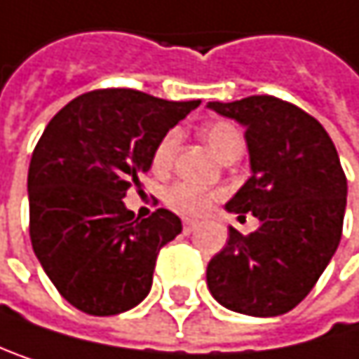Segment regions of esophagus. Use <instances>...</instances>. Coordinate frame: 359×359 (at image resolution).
Segmentation results:
<instances>
[{"label": "esophagus", "instance_id": "obj_1", "mask_svg": "<svg viewBox=\"0 0 359 359\" xmlns=\"http://www.w3.org/2000/svg\"><path fill=\"white\" fill-rule=\"evenodd\" d=\"M196 226H198V222H196V219H184V230H186V232H192Z\"/></svg>", "mask_w": 359, "mask_h": 359}]
</instances>
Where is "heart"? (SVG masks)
Instances as JSON below:
<instances>
[{
  "label": "heart",
  "instance_id": "b5f03b06",
  "mask_svg": "<svg viewBox=\"0 0 359 359\" xmlns=\"http://www.w3.org/2000/svg\"><path fill=\"white\" fill-rule=\"evenodd\" d=\"M205 142L211 146V150L222 156L228 148L232 146H241L243 144V135L241 131L226 121H217L205 127L203 131ZM182 133L180 129H169L156 144L154 152H152V165L156 169H167L173 163V156L177 152ZM222 196L219 190H209L205 186L192 184V182H175L167 192H165V201L171 209H175L177 213L184 215H201L203 211H207L211 207L213 201H217Z\"/></svg>",
  "mask_w": 359,
  "mask_h": 359
}]
</instances>
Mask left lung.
<instances>
[{"instance_id":"left-lung-1","label":"left lung","mask_w":359,"mask_h":359,"mask_svg":"<svg viewBox=\"0 0 359 359\" xmlns=\"http://www.w3.org/2000/svg\"><path fill=\"white\" fill-rule=\"evenodd\" d=\"M207 106L247 129L251 177L226 209L259 219L249 236L230 228L207 286L232 311L282 316L307 297L341 241L347 177L337 148L311 114L273 95Z\"/></svg>"}]
</instances>
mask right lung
Segmentation results:
<instances>
[{
	"label": "right lung",
	"mask_w": 359,
	"mask_h": 359,
	"mask_svg": "<svg viewBox=\"0 0 359 359\" xmlns=\"http://www.w3.org/2000/svg\"><path fill=\"white\" fill-rule=\"evenodd\" d=\"M198 104L135 90L88 91L41 133L27 180L31 245L77 309L114 316L150 292L156 255L182 222L167 209L140 219L123 198L150 169L158 140Z\"/></svg>",
	"instance_id": "obj_1"
}]
</instances>
